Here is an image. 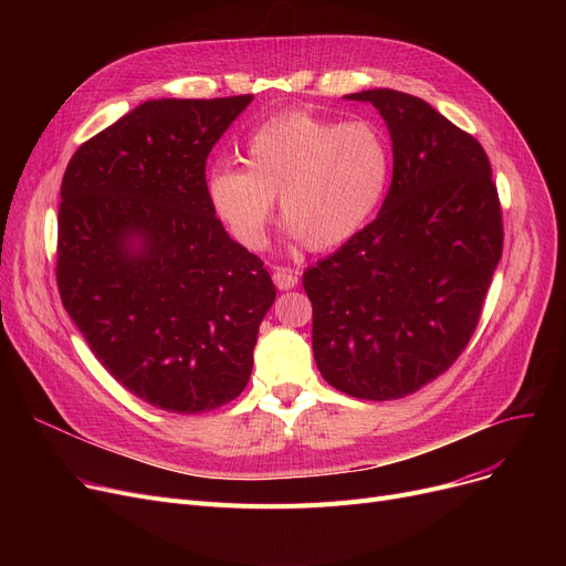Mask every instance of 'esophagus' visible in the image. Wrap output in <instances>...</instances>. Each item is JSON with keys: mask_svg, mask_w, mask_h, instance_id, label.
Here are the masks:
<instances>
[{"mask_svg": "<svg viewBox=\"0 0 566 566\" xmlns=\"http://www.w3.org/2000/svg\"><path fill=\"white\" fill-rule=\"evenodd\" d=\"M273 282H275V286L280 289V291H289V289H293L295 284H298V275H295L291 268H275V273H273Z\"/></svg>", "mask_w": 566, "mask_h": 566, "instance_id": "obj_1", "label": "esophagus"}]
</instances>
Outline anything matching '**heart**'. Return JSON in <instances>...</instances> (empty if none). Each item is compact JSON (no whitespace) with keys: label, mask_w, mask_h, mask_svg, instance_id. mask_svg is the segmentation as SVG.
Returning a JSON list of instances; mask_svg holds the SVG:
<instances>
[{"label":"heart","mask_w":566,"mask_h":566,"mask_svg":"<svg viewBox=\"0 0 566 566\" xmlns=\"http://www.w3.org/2000/svg\"><path fill=\"white\" fill-rule=\"evenodd\" d=\"M245 165L208 171V199L248 250L268 241L280 195L286 235L310 250H333L374 213L390 174L382 133L363 118L335 124L312 112L268 118L245 144Z\"/></svg>","instance_id":"heart-1"}]
</instances>
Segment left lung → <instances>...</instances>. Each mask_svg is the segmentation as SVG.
I'll return each instance as SVG.
<instances>
[{
    "label": "left lung",
    "instance_id": "8db88e82",
    "mask_svg": "<svg viewBox=\"0 0 566 566\" xmlns=\"http://www.w3.org/2000/svg\"><path fill=\"white\" fill-rule=\"evenodd\" d=\"M392 139L380 213L310 265L321 376L358 399H401L450 369L470 342L502 256V216L482 144L427 101L367 88Z\"/></svg>",
    "mask_w": 566,
    "mask_h": 566
}]
</instances>
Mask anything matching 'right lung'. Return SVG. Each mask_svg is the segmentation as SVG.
I'll use <instances>...</instances> for the list:
<instances>
[{
    "label": "right lung",
    "mask_w": 566,
    "mask_h": 566,
    "mask_svg": "<svg viewBox=\"0 0 566 566\" xmlns=\"http://www.w3.org/2000/svg\"><path fill=\"white\" fill-rule=\"evenodd\" d=\"M252 96L137 105L71 158L56 284L98 363L142 401L206 412L245 390L275 284L216 218L206 158Z\"/></svg>",
    "instance_id": "obj_1"
}]
</instances>
